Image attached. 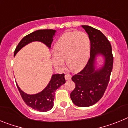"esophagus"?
Segmentation results:
<instances>
[{
  "label": "esophagus",
  "instance_id": "esophagus-1",
  "mask_svg": "<svg viewBox=\"0 0 128 128\" xmlns=\"http://www.w3.org/2000/svg\"><path fill=\"white\" fill-rule=\"evenodd\" d=\"M65 80H67V81H68V80H71V75H70V74H66V75L65 76Z\"/></svg>",
  "mask_w": 128,
  "mask_h": 128
}]
</instances>
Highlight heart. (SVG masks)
Wrapping results in <instances>:
<instances>
[{"mask_svg": "<svg viewBox=\"0 0 128 128\" xmlns=\"http://www.w3.org/2000/svg\"><path fill=\"white\" fill-rule=\"evenodd\" d=\"M52 62L54 66L62 68L63 60L72 71H79L86 65L90 58V40L82 31H70L62 34L53 47Z\"/></svg>", "mask_w": 128, "mask_h": 128, "instance_id": "heart-1", "label": "heart"}]
</instances>
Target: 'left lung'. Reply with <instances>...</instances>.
Returning a JSON list of instances; mask_svg holds the SVG:
<instances>
[{
  "label": "left lung",
  "instance_id": "left-lung-1",
  "mask_svg": "<svg viewBox=\"0 0 128 128\" xmlns=\"http://www.w3.org/2000/svg\"><path fill=\"white\" fill-rule=\"evenodd\" d=\"M81 27L90 38V57L85 67L72 77L76 87L70 98L76 106L88 107L103 96L112 70L114 58L110 43L100 30L86 25ZM99 57L104 58L102 66L98 65Z\"/></svg>",
  "mask_w": 128,
  "mask_h": 128
}]
</instances>
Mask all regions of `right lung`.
Wrapping results in <instances>:
<instances>
[{
    "label": "right lung",
    "instance_id": "obj_1",
    "mask_svg": "<svg viewBox=\"0 0 128 128\" xmlns=\"http://www.w3.org/2000/svg\"><path fill=\"white\" fill-rule=\"evenodd\" d=\"M56 32L53 29H39L24 37L16 47L14 57L24 47L33 42H40L50 48L53 38ZM65 83V74H57L52 75L51 79L47 86L38 93L28 94L22 91L16 83V86L24 101L29 107L35 110L45 112L49 111L54 106L55 91Z\"/></svg>",
    "mask_w": 128,
    "mask_h": 128
}]
</instances>
